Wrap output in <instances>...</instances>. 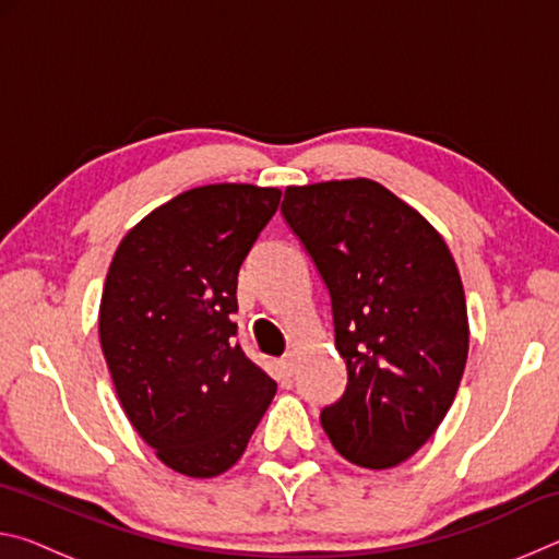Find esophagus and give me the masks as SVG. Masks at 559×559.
I'll return each mask as SVG.
<instances>
[{
	"mask_svg": "<svg viewBox=\"0 0 559 559\" xmlns=\"http://www.w3.org/2000/svg\"><path fill=\"white\" fill-rule=\"evenodd\" d=\"M276 370H278V377L281 380H290L293 372H296V359L293 357H283L276 362Z\"/></svg>",
	"mask_w": 559,
	"mask_h": 559,
	"instance_id": "obj_1",
	"label": "esophagus"
}]
</instances>
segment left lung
<instances>
[{
    "label": "left lung",
    "mask_w": 559,
    "mask_h": 559,
    "mask_svg": "<svg viewBox=\"0 0 559 559\" xmlns=\"http://www.w3.org/2000/svg\"><path fill=\"white\" fill-rule=\"evenodd\" d=\"M281 212L333 300L347 365L320 414L349 463L382 471L414 456L456 400L468 357L461 273L443 236L367 177L286 187Z\"/></svg>",
    "instance_id": "left-lung-1"
}]
</instances>
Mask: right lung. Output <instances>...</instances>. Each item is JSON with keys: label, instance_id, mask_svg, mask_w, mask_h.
<instances>
[{"label": "right lung", "instance_id": "1", "mask_svg": "<svg viewBox=\"0 0 559 559\" xmlns=\"http://www.w3.org/2000/svg\"><path fill=\"white\" fill-rule=\"evenodd\" d=\"M281 189L204 185L159 204L122 236L98 337L128 419L155 456L189 478L241 459L276 382L236 343V276Z\"/></svg>", "mask_w": 559, "mask_h": 559}]
</instances>
